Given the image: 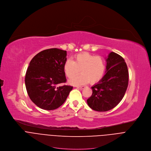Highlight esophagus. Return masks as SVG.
<instances>
[{"instance_id": "obj_1", "label": "esophagus", "mask_w": 151, "mask_h": 151, "mask_svg": "<svg viewBox=\"0 0 151 151\" xmlns=\"http://www.w3.org/2000/svg\"><path fill=\"white\" fill-rule=\"evenodd\" d=\"M76 87L81 89V90H82L85 88V86H76Z\"/></svg>"}]
</instances>
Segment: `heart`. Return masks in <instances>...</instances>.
Instances as JSON below:
<instances>
[{
	"label": "heart",
	"instance_id": "heart-1",
	"mask_svg": "<svg viewBox=\"0 0 151 151\" xmlns=\"http://www.w3.org/2000/svg\"><path fill=\"white\" fill-rule=\"evenodd\" d=\"M106 66L104 58L87 52L78 54L73 61L67 60L64 64L63 70L68 78H72L80 71L82 74L71 79L69 83L74 85L99 82L103 78Z\"/></svg>",
	"mask_w": 151,
	"mask_h": 151
}]
</instances>
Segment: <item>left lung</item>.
<instances>
[{"mask_svg":"<svg viewBox=\"0 0 151 151\" xmlns=\"http://www.w3.org/2000/svg\"><path fill=\"white\" fill-rule=\"evenodd\" d=\"M106 61V73L91 87L93 94L87 99L90 107L98 112L114 108L124 97L128 85V70L124 59L112 52Z\"/></svg>","mask_w":151,"mask_h":151,"instance_id":"obj_1","label":"left lung"}]
</instances>
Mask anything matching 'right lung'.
<instances>
[{
    "label": "right lung",
    "mask_w": 151,
    "mask_h": 151,
    "mask_svg": "<svg viewBox=\"0 0 151 151\" xmlns=\"http://www.w3.org/2000/svg\"><path fill=\"white\" fill-rule=\"evenodd\" d=\"M67 52L51 48L37 54L27 68L25 84L31 100L40 108L51 111L57 109L66 101L73 87L60 83L67 81L64 64Z\"/></svg>",
    "instance_id": "obj_1"
}]
</instances>
